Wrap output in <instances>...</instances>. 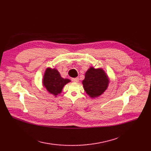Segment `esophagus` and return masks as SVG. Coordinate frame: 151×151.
I'll use <instances>...</instances> for the list:
<instances>
[{
  "instance_id": "1",
  "label": "esophagus",
  "mask_w": 151,
  "mask_h": 151,
  "mask_svg": "<svg viewBox=\"0 0 151 151\" xmlns=\"http://www.w3.org/2000/svg\"><path fill=\"white\" fill-rule=\"evenodd\" d=\"M71 81L75 82V83H77L79 81V78L78 77L77 78H71Z\"/></svg>"
}]
</instances>
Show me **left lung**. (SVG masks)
<instances>
[{
	"label": "left lung",
	"mask_w": 151,
	"mask_h": 151,
	"mask_svg": "<svg viewBox=\"0 0 151 151\" xmlns=\"http://www.w3.org/2000/svg\"><path fill=\"white\" fill-rule=\"evenodd\" d=\"M109 82V76L104 69L91 66L86 71L82 84L86 93L91 98L96 99L105 92Z\"/></svg>",
	"instance_id": "obj_1"
}]
</instances>
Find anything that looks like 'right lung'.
Wrapping results in <instances>:
<instances>
[{"mask_svg":"<svg viewBox=\"0 0 151 151\" xmlns=\"http://www.w3.org/2000/svg\"><path fill=\"white\" fill-rule=\"evenodd\" d=\"M71 81L63 78L56 68L47 67L45 71L42 79L43 86L48 92L56 97L60 94L65 85Z\"/></svg>","mask_w":151,"mask_h":151,"instance_id":"1","label":"right lung"}]
</instances>
